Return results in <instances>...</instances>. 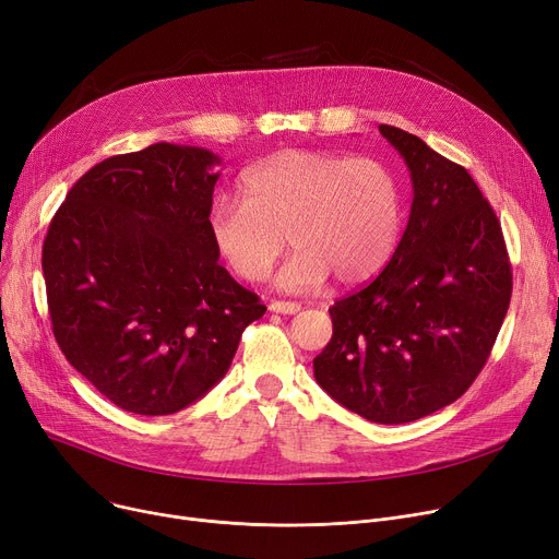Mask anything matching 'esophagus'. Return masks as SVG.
Listing matches in <instances>:
<instances>
[{
	"label": "esophagus",
	"instance_id": "1",
	"mask_svg": "<svg viewBox=\"0 0 559 559\" xmlns=\"http://www.w3.org/2000/svg\"><path fill=\"white\" fill-rule=\"evenodd\" d=\"M270 310L278 312V314H297L301 310V306L297 301H272Z\"/></svg>",
	"mask_w": 559,
	"mask_h": 559
}]
</instances>
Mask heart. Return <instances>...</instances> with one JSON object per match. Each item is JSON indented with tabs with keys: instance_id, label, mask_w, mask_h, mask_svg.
<instances>
[{
	"instance_id": "b5f03b06",
	"label": "heart",
	"mask_w": 559,
	"mask_h": 559,
	"mask_svg": "<svg viewBox=\"0 0 559 559\" xmlns=\"http://www.w3.org/2000/svg\"><path fill=\"white\" fill-rule=\"evenodd\" d=\"M242 199L217 197L211 242L247 283L274 267L285 240L295 249L276 274L285 292H312L335 276L356 285L383 270L403 222V188L380 158L289 150L242 176Z\"/></svg>"
}]
</instances>
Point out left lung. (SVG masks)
Instances as JSON below:
<instances>
[{"label": "left lung", "mask_w": 559, "mask_h": 559, "mask_svg": "<svg viewBox=\"0 0 559 559\" xmlns=\"http://www.w3.org/2000/svg\"><path fill=\"white\" fill-rule=\"evenodd\" d=\"M413 181L388 267L329 310L333 337L314 380L373 424H407L457 401L485 367L506 319L512 272L489 201L464 167L403 129L380 124Z\"/></svg>", "instance_id": "obj_1"}]
</instances>
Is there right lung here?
I'll list each match as a JSON object with an SVG mask.
<instances>
[{
  "label": "right lung",
  "mask_w": 559,
  "mask_h": 559,
  "mask_svg": "<svg viewBox=\"0 0 559 559\" xmlns=\"http://www.w3.org/2000/svg\"><path fill=\"white\" fill-rule=\"evenodd\" d=\"M222 158L156 142L87 169L53 215L43 274L53 337L117 407L160 417L209 394L264 314L211 242Z\"/></svg>",
  "instance_id": "1"
}]
</instances>
